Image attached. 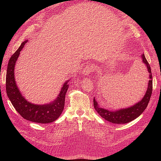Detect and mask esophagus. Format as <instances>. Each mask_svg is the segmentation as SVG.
<instances>
[{"label": "esophagus", "instance_id": "34e87169", "mask_svg": "<svg viewBox=\"0 0 161 161\" xmlns=\"http://www.w3.org/2000/svg\"><path fill=\"white\" fill-rule=\"evenodd\" d=\"M93 70V66L92 65H87L83 69H82V74L86 75V76H89V75Z\"/></svg>", "mask_w": 161, "mask_h": 161}]
</instances>
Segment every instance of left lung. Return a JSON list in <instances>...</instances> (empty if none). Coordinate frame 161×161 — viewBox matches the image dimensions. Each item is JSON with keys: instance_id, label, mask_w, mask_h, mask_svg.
Returning <instances> with one entry per match:
<instances>
[{"instance_id": "8db88e82", "label": "left lung", "mask_w": 161, "mask_h": 161, "mask_svg": "<svg viewBox=\"0 0 161 161\" xmlns=\"http://www.w3.org/2000/svg\"><path fill=\"white\" fill-rule=\"evenodd\" d=\"M141 56H142V62L147 67L148 73V76L147 77V80H148V84L145 95H144L143 98L139 102L127 108H121L118 110L111 111L100 107L98 104V102L95 100V97H94L93 105L95 110L102 118L111 123L116 124L129 123L142 114L148 106L153 91V76L152 73H151L150 66L148 61L146 59L144 53H142Z\"/></svg>"}]
</instances>
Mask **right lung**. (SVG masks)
<instances>
[{"instance_id":"1","label":"right lung","mask_w":161,"mask_h":161,"mask_svg":"<svg viewBox=\"0 0 161 161\" xmlns=\"http://www.w3.org/2000/svg\"><path fill=\"white\" fill-rule=\"evenodd\" d=\"M28 40L24 41L19 49L11 56L8 61L6 76V91L9 100L18 113L24 119L32 122L49 124L56 120L64 108L65 96L69 89L70 80H66L62 85L56 99L49 103L37 105L26 100L19 89L14 78V66L20 54V52Z\"/></svg>"}]
</instances>
